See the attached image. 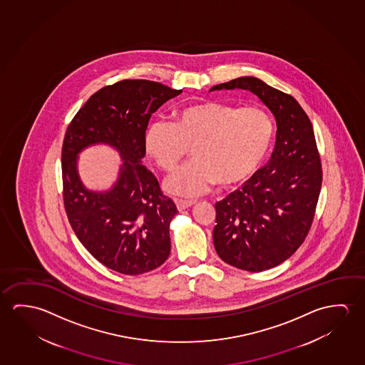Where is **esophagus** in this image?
<instances>
[{
  "mask_svg": "<svg viewBox=\"0 0 365 365\" xmlns=\"http://www.w3.org/2000/svg\"><path fill=\"white\" fill-rule=\"evenodd\" d=\"M176 202V207L179 210H184V209L189 208L191 205H194L195 204V200H185V199H176L175 200Z\"/></svg>",
  "mask_w": 365,
  "mask_h": 365,
  "instance_id": "obj_1",
  "label": "esophagus"
}]
</instances>
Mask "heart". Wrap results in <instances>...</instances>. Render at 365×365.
Masks as SVG:
<instances>
[{"mask_svg": "<svg viewBox=\"0 0 365 365\" xmlns=\"http://www.w3.org/2000/svg\"><path fill=\"white\" fill-rule=\"evenodd\" d=\"M272 137V116L260 108L202 101L180 108L171 123H152L145 147L165 171H173L192 147L194 161L170 175L165 189L195 197L217 181L228 187L250 179L267 156Z\"/></svg>", "mask_w": 365, "mask_h": 365, "instance_id": "b5f03b06", "label": "heart"}]
</instances>
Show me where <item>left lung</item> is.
<instances>
[{
    "mask_svg": "<svg viewBox=\"0 0 365 365\" xmlns=\"http://www.w3.org/2000/svg\"><path fill=\"white\" fill-rule=\"evenodd\" d=\"M235 88L251 91L270 109L277 140L267 166L215 202L213 242L227 264L264 272L289 259L306 240L319 202L322 168L312 123L293 96L251 76L210 91Z\"/></svg>",
    "mask_w": 365,
    "mask_h": 365,
    "instance_id": "1",
    "label": "left lung"
}]
</instances>
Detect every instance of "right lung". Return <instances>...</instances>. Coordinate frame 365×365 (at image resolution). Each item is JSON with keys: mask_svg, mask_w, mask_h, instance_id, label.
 Wrapping results in <instances>:
<instances>
[{"mask_svg": "<svg viewBox=\"0 0 365 365\" xmlns=\"http://www.w3.org/2000/svg\"><path fill=\"white\" fill-rule=\"evenodd\" d=\"M182 90L160 82L123 80L93 93L66 130L62 179L66 213L76 236L96 260L114 272L138 275L168 260L170 222L178 213L145 165V135L150 118ZM110 145L123 158L116 184L106 192L88 191L76 168L87 146Z\"/></svg>", "mask_w": 365, "mask_h": 365, "instance_id": "1", "label": "right lung"}]
</instances>
